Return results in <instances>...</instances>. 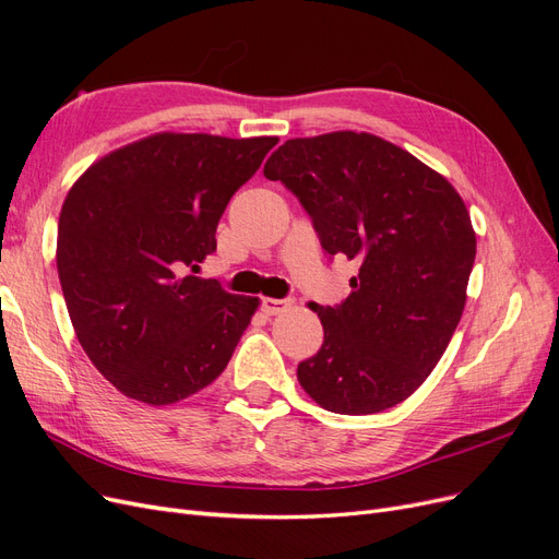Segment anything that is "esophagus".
Returning <instances> with one entry per match:
<instances>
[{
	"label": "esophagus",
	"mask_w": 559,
	"mask_h": 559,
	"mask_svg": "<svg viewBox=\"0 0 559 559\" xmlns=\"http://www.w3.org/2000/svg\"><path fill=\"white\" fill-rule=\"evenodd\" d=\"M289 306H292L289 300H280V298H263V302H261V308H263L265 314H280Z\"/></svg>",
	"instance_id": "34e87169"
}]
</instances>
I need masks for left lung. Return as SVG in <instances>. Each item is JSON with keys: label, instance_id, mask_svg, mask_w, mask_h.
<instances>
[{"label": "left lung", "instance_id": "left-lung-1", "mask_svg": "<svg viewBox=\"0 0 559 559\" xmlns=\"http://www.w3.org/2000/svg\"><path fill=\"white\" fill-rule=\"evenodd\" d=\"M263 175L312 216L326 253L359 261L352 294L317 308L324 343L298 364L321 408L373 415L429 378L466 306L476 230L454 186L370 132L286 140Z\"/></svg>", "mask_w": 559, "mask_h": 559}]
</instances>
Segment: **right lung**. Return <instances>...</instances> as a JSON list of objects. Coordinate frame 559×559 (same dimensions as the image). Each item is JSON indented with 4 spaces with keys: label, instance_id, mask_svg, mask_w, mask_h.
<instances>
[{
    "label": "right lung",
    "instance_id": "right-lung-1",
    "mask_svg": "<svg viewBox=\"0 0 559 559\" xmlns=\"http://www.w3.org/2000/svg\"><path fill=\"white\" fill-rule=\"evenodd\" d=\"M277 138L156 132L95 160L67 193L58 275L83 352L121 394L189 399L224 373L259 298L191 275L228 200Z\"/></svg>",
    "mask_w": 559,
    "mask_h": 559
}]
</instances>
